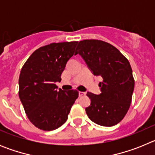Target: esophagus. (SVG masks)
Wrapping results in <instances>:
<instances>
[{
	"label": "esophagus",
	"instance_id": "obj_1",
	"mask_svg": "<svg viewBox=\"0 0 155 155\" xmlns=\"http://www.w3.org/2000/svg\"><path fill=\"white\" fill-rule=\"evenodd\" d=\"M85 94H86V92H84V91H79L78 92L79 97L83 96V95H85Z\"/></svg>",
	"mask_w": 155,
	"mask_h": 155
}]
</instances>
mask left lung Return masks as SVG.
<instances>
[{"label": "left lung", "mask_w": 155, "mask_h": 155, "mask_svg": "<svg viewBox=\"0 0 155 155\" xmlns=\"http://www.w3.org/2000/svg\"><path fill=\"white\" fill-rule=\"evenodd\" d=\"M76 54L83 58L94 76L102 78L101 93L87 92L91 104L86 113L94 124L113 127L127 114L134 89L132 68L128 60L115 46L104 41H80Z\"/></svg>", "instance_id": "1"}]
</instances>
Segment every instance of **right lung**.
<instances>
[{
	"label": "right lung",
	"mask_w": 155,
	"mask_h": 155,
	"mask_svg": "<svg viewBox=\"0 0 155 155\" xmlns=\"http://www.w3.org/2000/svg\"><path fill=\"white\" fill-rule=\"evenodd\" d=\"M78 42L50 43L39 48L25 63L19 76V98L28 120L40 130H56L67 121L76 90H57L56 82Z\"/></svg>",
	"instance_id": "right-lung-1"
}]
</instances>
